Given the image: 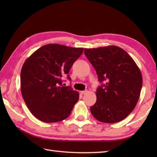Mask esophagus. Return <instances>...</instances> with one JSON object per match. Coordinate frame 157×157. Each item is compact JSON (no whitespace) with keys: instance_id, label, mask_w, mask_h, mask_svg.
<instances>
[{"instance_id":"34e87169","label":"esophagus","mask_w":157,"mask_h":157,"mask_svg":"<svg viewBox=\"0 0 157 157\" xmlns=\"http://www.w3.org/2000/svg\"><path fill=\"white\" fill-rule=\"evenodd\" d=\"M87 90H84V91H81L80 92V94H86V93H87Z\"/></svg>"}]
</instances>
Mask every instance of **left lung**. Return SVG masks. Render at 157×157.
<instances>
[{
    "mask_svg": "<svg viewBox=\"0 0 157 157\" xmlns=\"http://www.w3.org/2000/svg\"><path fill=\"white\" fill-rule=\"evenodd\" d=\"M100 82L96 102L90 111L98 121L113 123L126 118L136 107L142 86L138 65L128 52L116 46L85 48Z\"/></svg>",
    "mask_w": 157,
    "mask_h": 157,
    "instance_id": "left-lung-1",
    "label": "left lung"
}]
</instances>
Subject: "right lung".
Returning <instances> with one entry per match:
<instances>
[{"instance_id":"add662e5","label":"right lung","mask_w":157,"mask_h":157,"mask_svg":"<svg viewBox=\"0 0 157 157\" xmlns=\"http://www.w3.org/2000/svg\"><path fill=\"white\" fill-rule=\"evenodd\" d=\"M83 48L57 44L42 46L25 60L21 71L23 98L35 117L45 123L67 118L79 99L71 86H63L73 64L82 54Z\"/></svg>"}]
</instances>
